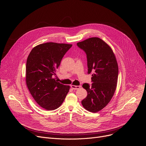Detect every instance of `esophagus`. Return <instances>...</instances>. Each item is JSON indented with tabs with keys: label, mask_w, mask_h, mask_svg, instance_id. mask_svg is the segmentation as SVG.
<instances>
[{
	"label": "esophagus",
	"mask_w": 146,
	"mask_h": 146,
	"mask_svg": "<svg viewBox=\"0 0 146 146\" xmlns=\"http://www.w3.org/2000/svg\"><path fill=\"white\" fill-rule=\"evenodd\" d=\"M81 86H74V85H72L71 86V88L73 89V90H78L79 88H81Z\"/></svg>",
	"instance_id": "34e87169"
}]
</instances>
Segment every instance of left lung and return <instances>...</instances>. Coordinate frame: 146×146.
<instances>
[{
  "instance_id": "left-lung-1",
  "label": "left lung",
  "mask_w": 146,
  "mask_h": 146,
  "mask_svg": "<svg viewBox=\"0 0 146 146\" xmlns=\"http://www.w3.org/2000/svg\"><path fill=\"white\" fill-rule=\"evenodd\" d=\"M87 54L88 73H92L91 86L84 83L87 92L81 101L87 110L96 113L105 108L113 96L117 87L118 67L111 47L99 37H91L77 43Z\"/></svg>"
}]
</instances>
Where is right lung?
I'll use <instances>...</instances> for the list:
<instances>
[{"mask_svg":"<svg viewBox=\"0 0 146 146\" xmlns=\"http://www.w3.org/2000/svg\"><path fill=\"white\" fill-rule=\"evenodd\" d=\"M72 44L48 42L35 47L28 56L26 83L38 105L47 110L58 108L64 101L70 86L55 80L56 70Z\"/></svg>","mask_w":146,"mask_h":146,"instance_id":"right-lung-1","label":"right lung"}]
</instances>
